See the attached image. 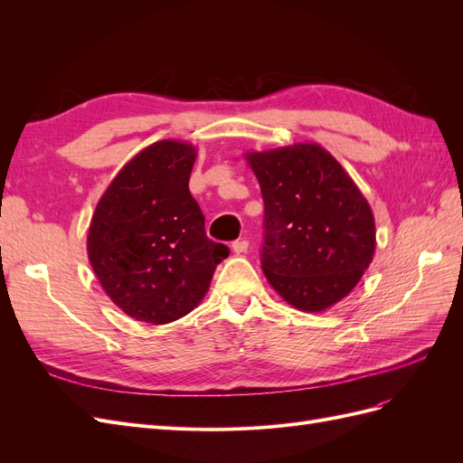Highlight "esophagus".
Returning <instances> with one entry per match:
<instances>
[{
  "label": "esophagus",
  "instance_id": "34e87169",
  "mask_svg": "<svg viewBox=\"0 0 463 463\" xmlns=\"http://www.w3.org/2000/svg\"><path fill=\"white\" fill-rule=\"evenodd\" d=\"M232 249H233L235 255H243V253H247L249 241H247V240H237V241L232 243Z\"/></svg>",
  "mask_w": 463,
  "mask_h": 463
}]
</instances>
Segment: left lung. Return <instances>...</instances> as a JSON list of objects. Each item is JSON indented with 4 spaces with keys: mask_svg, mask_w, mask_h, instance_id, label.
Returning a JSON list of instances; mask_svg holds the SVG:
<instances>
[{
    "mask_svg": "<svg viewBox=\"0 0 463 463\" xmlns=\"http://www.w3.org/2000/svg\"><path fill=\"white\" fill-rule=\"evenodd\" d=\"M264 201L262 272L278 296L320 313L349 296L374 257L373 210L317 143L247 152Z\"/></svg>",
    "mask_w": 463,
    "mask_h": 463,
    "instance_id": "left-lung-1",
    "label": "left lung"
}]
</instances>
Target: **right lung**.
I'll use <instances>...</instances> for the list:
<instances>
[{"label": "right lung", "instance_id": "obj_1", "mask_svg": "<svg viewBox=\"0 0 463 463\" xmlns=\"http://www.w3.org/2000/svg\"><path fill=\"white\" fill-rule=\"evenodd\" d=\"M197 148L164 138L125 164L96 204L87 253L108 298L135 320L191 313L230 249L208 240L189 193Z\"/></svg>", "mask_w": 463, "mask_h": 463}]
</instances>
